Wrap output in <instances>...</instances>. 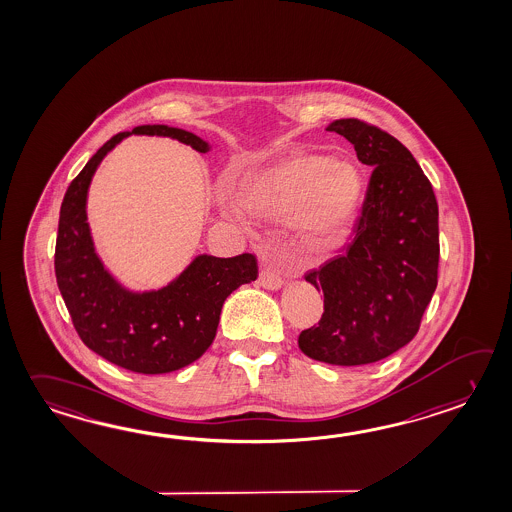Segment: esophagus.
Returning a JSON list of instances; mask_svg holds the SVG:
<instances>
[{"mask_svg": "<svg viewBox=\"0 0 512 512\" xmlns=\"http://www.w3.org/2000/svg\"><path fill=\"white\" fill-rule=\"evenodd\" d=\"M259 283L266 290H279L283 286V279L270 268H262L261 273H259Z\"/></svg>", "mask_w": 512, "mask_h": 512, "instance_id": "34e87169", "label": "esophagus"}]
</instances>
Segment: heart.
Here are the masks:
<instances>
[{"instance_id":"heart-1","label":"heart","mask_w":512,"mask_h":512,"mask_svg":"<svg viewBox=\"0 0 512 512\" xmlns=\"http://www.w3.org/2000/svg\"><path fill=\"white\" fill-rule=\"evenodd\" d=\"M358 169L341 159L296 154L253 172L240 183L242 209L270 222H294L296 239L308 253L340 248L362 207Z\"/></svg>"}]
</instances>
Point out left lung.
<instances>
[{"mask_svg": "<svg viewBox=\"0 0 512 512\" xmlns=\"http://www.w3.org/2000/svg\"><path fill=\"white\" fill-rule=\"evenodd\" d=\"M327 130L353 143L373 172L351 244L305 275L323 290L325 310L297 343L325 364H373L415 338L432 301L439 207L432 183L398 139L360 119H338Z\"/></svg>", "mask_w": 512, "mask_h": 512, "instance_id": "1", "label": "left lung"}]
</instances>
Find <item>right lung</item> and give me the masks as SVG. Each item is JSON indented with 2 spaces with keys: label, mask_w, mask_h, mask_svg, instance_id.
Wrapping results in <instances>:
<instances>
[{
  "label": "right lung",
  "mask_w": 512,
  "mask_h": 512,
  "mask_svg": "<svg viewBox=\"0 0 512 512\" xmlns=\"http://www.w3.org/2000/svg\"><path fill=\"white\" fill-rule=\"evenodd\" d=\"M171 137L209 152L202 137L167 125L136 126L106 141L69 183L58 218L55 273L80 340L104 360L141 375H163L193 364L213 343L224 301L257 279L251 253L220 259L198 255L174 281L148 292L128 290L95 253L86 200L104 156L125 137Z\"/></svg>",
  "instance_id": "1"
}]
</instances>
